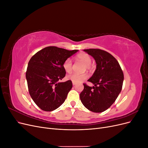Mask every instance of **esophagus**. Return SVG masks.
Wrapping results in <instances>:
<instances>
[{"instance_id": "obj_1", "label": "esophagus", "mask_w": 148, "mask_h": 148, "mask_svg": "<svg viewBox=\"0 0 148 148\" xmlns=\"http://www.w3.org/2000/svg\"><path fill=\"white\" fill-rule=\"evenodd\" d=\"M72 84H73V86H74V85H75V84H76V83H74V82H72Z\"/></svg>"}]
</instances>
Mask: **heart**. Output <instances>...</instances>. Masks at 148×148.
<instances>
[{
	"mask_svg": "<svg viewBox=\"0 0 148 148\" xmlns=\"http://www.w3.org/2000/svg\"><path fill=\"white\" fill-rule=\"evenodd\" d=\"M77 60L82 62L85 64L86 69H89L91 68V58L88 53H80L76 57ZM63 68L66 73H70L72 70V61L70 59H67L63 64ZM88 78V75L86 73L83 74H77L73 73L69 75L66 77L68 79L71 80L72 82L75 83H79L83 82L84 79Z\"/></svg>",
	"mask_w": 148,
	"mask_h": 148,
	"instance_id": "obj_1",
	"label": "heart"
}]
</instances>
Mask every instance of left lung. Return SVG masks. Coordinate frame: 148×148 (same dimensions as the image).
I'll return each mask as SVG.
<instances>
[{
  "label": "left lung",
  "instance_id": "8db88e82",
  "mask_svg": "<svg viewBox=\"0 0 148 148\" xmlns=\"http://www.w3.org/2000/svg\"><path fill=\"white\" fill-rule=\"evenodd\" d=\"M95 59L96 69L88 81L94 86L83 84L79 97L82 104L93 112H102L112 105L122 88L123 73L115 58L99 49H84Z\"/></svg>",
  "mask_w": 148,
  "mask_h": 148
}]
</instances>
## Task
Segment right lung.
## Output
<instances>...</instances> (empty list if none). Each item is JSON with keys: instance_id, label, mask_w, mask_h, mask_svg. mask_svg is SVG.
<instances>
[{"instance_id": "right-lung-1", "label": "right lung", "mask_w": 148, "mask_h": 148, "mask_svg": "<svg viewBox=\"0 0 148 148\" xmlns=\"http://www.w3.org/2000/svg\"><path fill=\"white\" fill-rule=\"evenodd\" d=\"M78 51L49 46L31 58L26 78L29 95L41 109L47 112L54 110L65 101L72 88V82L70 80L60 82L66 73L63 64Z\"/></svg>"}]
</instances>
